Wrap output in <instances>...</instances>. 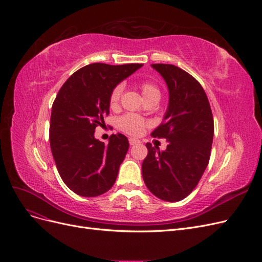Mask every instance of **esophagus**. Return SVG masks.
<instances>
[{
    "mask_svg": "<svg viewBox=\"0 0 262 262\" xmlns=\"http://www.w3.org/2000/svg\"><path fill=\"white\" fill-rule=\"evenodd\" d=\"M129 143H130V145H134V144H138V143H140V141H139L138 139L130 138V139H129Z\"/></svg>",
    "mask_w": 262,
    "mask_h": 262,
    "instance_id": "34e87169",
    "label": "esophagus"
}]
</instances>
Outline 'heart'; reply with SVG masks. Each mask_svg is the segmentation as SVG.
<instances>
[{"label": "heart", "instance_id": "heart-1", "mask_svg": "<svg viewBox=\"0 0 262 262\" xmlns=\"http://www.w3.org/2000/svg\"><path fill=\"white\" fill-rule=\"evenodd\" d=\"M141 93L143 95L144 99H147L149 97H160L161 92L158 90V87L154 85L153 83L149 82H143L140 85ZM123 91L122 85H117L115 89L110 93L109 96V105L112 108H115L118 106L119 100H120L121 94ZM118 125L123 132L128 134H138L142 128L144 126L143 119L136 116V115H125L119 119Z\"/></svg>", "mask_w": 262, "mask_h": 262}]
</instances>
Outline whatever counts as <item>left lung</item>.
I'll use <instances>...</instances> for the list:
<instances>
[{"label": "left lung", "mask_w": 262, "mask_h": 262, "mask_svg": "<svg viewBox=\"0 0 262 262\" xmlns=\"http://www.w3.org/2000/svg\"><path fill=\"white\" fill-rule=\"evenodd\" d=\"M168 89V106L153 137L168 142L165 150L146 143L142 176L158 199L177 202L191 193L210 160L214 134L211 107L202 86L172 64H152Z\"/></svg>", "instance_id": "1"}]
</instances>
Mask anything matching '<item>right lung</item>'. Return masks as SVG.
<instances>
[{"label":"right lung","instance_id":"right-lung-1","mask_svg":"<svg viewBox=\"0 0 262 262\" xmlns=\"http://www.w3.org/2000/svg\"><path fill=\"white\" fill-rule=\"evenodd\" d=\"M142 67L93 63L71 75L55 97L50 119L51 152L62 180L76 194L97 196L114 186L129 141L118 133L105 145L95 138V129L109 114L112 91Z\"/></svg>","mask_w":262,"mask_h":262}]
</instances>
